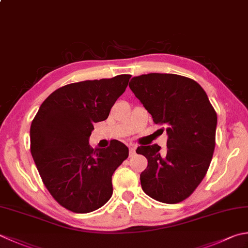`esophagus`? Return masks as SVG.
I'll return each mask as SVG.
<instances>
[{"label": "esophagus", "mask_w": 248, "mask_h": 248, "mask_svg": "<svg viewBox=\"0 0 248 248\" xmlns=\"http://www.w3.org/2000/svg\"><path fill=\"white\" fill-rule=\"evenodd\" d=\"M129 155H130V157H133L135 155V147L134 146H129Z\"/></svg>", "instance_id": "esophagus-1"}]
</instances>
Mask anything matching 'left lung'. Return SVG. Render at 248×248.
<instances>
[{
  "label": "left lung",
  "instance_id": "obj_1",
  "mask_svg": "<svg viewBox=\"0 0 248 248\" xmlns=\"http://www.w3.org/2000/svg\"><path fill=\"white\" fill-rule=\"evenodd\" d=\"M129 87L154 123L164 125L168 133L163 154L157 144L137 149L148 161L140 176L143 190L159 202H182L200 185L210 167L216 111L202 87L185 76L150 73L133 77Z\"/></svg>",
  "mask_w": 248,
  "mask_h": 248
}]
</instances>
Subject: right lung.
I'll return each mask as SVG.
<instances>
[{"instance_id":"right-lung-1","label":"right lung","mask_w":248,"mask_h":248,"mask_svg":"<svg viewBox=\"0 0 248 248\" xmlns=\"http://www.w3.org/2000/svg\"><path fill=\"white\" fill-rule=\"evenodd\" d=\"M131 75L63 86L43 102L30 128L31 154L52 198L74 213L98 210L113 195L111 176L129 156L117 140L93 149V124L108 117Z\"/></svg>"}]
</instances>
